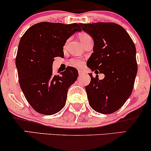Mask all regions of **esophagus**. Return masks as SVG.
Returning <instances> with one entry per match:
<instances>
[{
	"mask_svg": "<svg viewBox=\"0 0 151 151\" xmlns=\"http://www.w3.org/2000/svg\"><path fill=\"white\" fill-rule=\"evenodd\" d=\"M78 73H79V76H82L85 73V72L83 71H81V70H79V71H78Z\"/></svg>",
	"mask_w": 151,
	"mask_h": 151,
	"instance_id": "obj_1",
	"label": "esophagus"
}]
</instances>
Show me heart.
<instances>
[{
	"label": "heart",
	"mask_w": 151,
	"mask_h": 151,
	"mask_svg": "<svg viewBox=\"0 0 151 151\" xmlns=\"http://www.w3.org/2000/svg\"><path fill=\"white\" fill-rule=\"evenodd\" d=\"M90 37H90L87 33H85V32H82L79 35V39L83 44L85 42L86 40L90 38ZM83 62L80 59H78V58L72 59V60H71V61L69 62L70 65L72 66H75V67H80V66L83 65Z\"/></svg>",
	"instance_id": "1"
}]
</instances>
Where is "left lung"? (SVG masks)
<instances>
[{"label":"left lung","mask_w":151,"mask_h":151,"mask_svg":"<svg viewBox=\"0 0 151 151\" xmlns=\"http://www.w3.org/2000/svg\"><path fill=\"white\" fill-rule=\"evenodd\" d=\"M80 25L94 42L87 66L96 74L105 75L99 80L97 75L93 78L92 73L89 74L91 82L85 87L89 103L97 112L111 114L120 109L132 93L137 73L135 46L126 30L116 23Z\"/></svg>","instance_id":"obj_1"}]
</instances>
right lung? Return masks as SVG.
<instances>
[{
    "instance_id": "add662e5",
    "label": "right lung",
    "mask_w": 151,
    "mask_h": 151,
    "mask_svg": "<svg viewBox=\"0 0 151 151\" xmlns=\"http://www.w3.org/2000/svg\"><path fill=\"white\" fill-rule=\"evenodd\" d=\"M81 30L77 23L41 22L31 26L21 37L16 58L19 85L37 112L52 115L65 105L68 89L77 80L78 71L68 66L61 75H54L52 62L54 58H63L66 40Z\"/></svg>"
}]
</instances>
